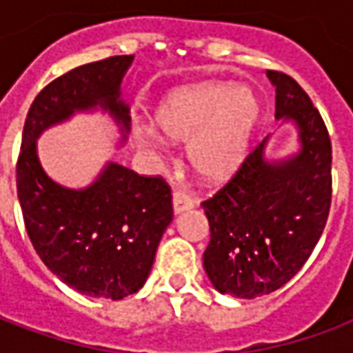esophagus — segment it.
Wrapping results in <instances>:
<instances>
[{
  "label": "esophagus",
  "instance_id": "34e87169",
  "mask_svg": "<svg viewBox=\"0 0 353 353\" xmlns=\"http://www.w3.org/2000/svg\"><path fill=\"white\" fill-rule=\"evenodd\" d=\"M192 206H194V199L189 192L181 191V189L174 191V210H176V214L183 212V210H189Z\"/></svg>",
  "mask_w": 353,
  "mask_h": 353
}]
</instances>
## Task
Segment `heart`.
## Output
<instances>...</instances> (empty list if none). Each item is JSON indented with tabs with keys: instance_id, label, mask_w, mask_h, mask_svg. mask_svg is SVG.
Listing matches in <instances>:
<instances>
[{
	"instance_id": "heart-1",
	"label": "heart",
	"mask_w": 353,
	"mask_h": 353,
	"mask_svg": "<svg viewBox=\"0 0 353 353\" xmlns=\"http://www.w3.org/2000/svg\"><path fill=\"white\" fill-rule=\"evenodd\" d=\"M259 115L248 88L232 83H204L168 94L154 121L170 139L189 141L187 159L204 181H221L240 166ZM147 143L159 141L151 126L139 128Z\"/></svg>"
}]
</instances>
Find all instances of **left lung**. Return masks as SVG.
<instances>
[{
    "mask_svg": "<svg viewBox=\"0 0 353 353\" xmlns=\"http://www.w3.org/2000/svg\"><path fill=\"white\" fill-rule=\"evenodd\" d=\"M266 75L276 87V119L295 121L301 151L266 162L263 139L202 202L210 221L204 270L219 293L238 299L268 295L303 268L325 229L333 194V149L319 111L288 73Z\"/></svg>",
    "mask_w": 353,
    "mask_h": 353,
    "instance_id": "8db88e82",
    "label": "left lung"
}]
</instances>
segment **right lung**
I'll list each match as a JSON object with an SVG mask.
<instances>
[{"label":"right lung","mask_w":353,"mask_h":353,"mask_svg":"<svg viewBox=\"0 0 353 353\" xmlns=\"http://www.w3.org/2000/svg\"><path fill=\"white\" fill-rule=\"evenodd\" d=\"M132 60V54L103 58L49 83L28 111L17 162V192L37 255L75 291L113 301L145 283L174 217L172 189L162 176H139L113 162L87 189H65L43 172L35 139L73 111L96 105L128 130L119 87Z\"/></svg>","instance_id":"right-lung-1"}]
</instances>
